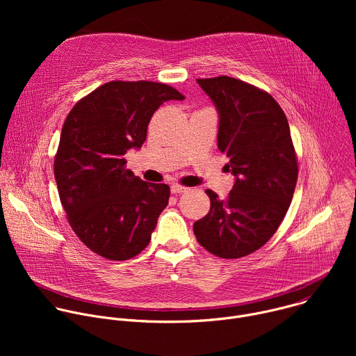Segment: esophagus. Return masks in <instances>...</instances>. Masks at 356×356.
Segmentation results:
<instances>
[{
    "label": "esophagus",
    "mask_w": 356,
    "mask_h": 356,
    "mask_svg": "<svg viewBox=\"0 0 356 356\" xmlns=\"http://www.w3.org/2000/svg\"><path fill=\"white\" fill-rule=\"evenodd\" d=\"M187 190H188L187 187L180 186V184H172V187H170V191H172L173 194H181V193H186Z\"/></svg>",
    "instance_id": "1"
}]
</instances>
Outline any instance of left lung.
Returning <instances> with one entry per match:
<instances>
[{"label": "left lung", "instance_id": "8db88e82", "mask_svg": "<svg viewBox=\"0 0 356 356\" xmlns=\"http://www.w3.org/2000/svg\"><path fill=\"white\" fill-rule=\"evenodd\" d=\"M197 83L218 111L217 145L235 183L224 200L206 190L211 207L193 229L213 255L236 259L264 246L283 221L297 183L296 152L287 118L270 94L228 76Z\"/></svg>", "mask_w": 356, "mask_h": 356}]
</instances>
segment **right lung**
Here are the masks:
<instances>
[{
    "instance_id": "right-lung-1",
    "label": "right lung",
    "mask_w": 356,
    "mask_h": 356,
    "mask_svg": "<svg viewBox=\"0 0 356 356\" xmlns=\"http://www.w3.org/2000/svg\"><path fill=\"white\" fill-rule=\"evenodd\" d=\"M176 88L155 81H110L69 113L55 158L67 221L97 255L127 261L150 242L169 202L168 184L143 181L125 168L127 150L146 140L147 124Z\"/></svg>"
}]
</instances>
